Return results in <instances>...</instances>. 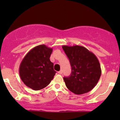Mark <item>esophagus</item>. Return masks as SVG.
I'll return each instance as SVG.
<instances>
[{"mask_svg":"<svg viewBox=\"0 0 120 120\" xmlns=\"http://www.w3.org/2000/svg\"><path fill=\"white\" fill-rule=\"evenodd\" d=\"M58 73L60 74H61L62 73H63V71H62V70H61V71H58Z\"/></svg>","mask_w":120,"mask_h":120,"instance_id":"34e87169","label":"esophagus"}]
</instances>
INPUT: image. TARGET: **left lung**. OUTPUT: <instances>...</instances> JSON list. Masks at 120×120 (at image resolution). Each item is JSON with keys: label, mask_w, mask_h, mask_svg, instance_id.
<instances>
[{"label": "left lung", "mask_w": 120, "mask_h": 120, "mask_svg": "<svg viewBox=\"0 0 120 120\" xmlns=\"http://www.w3.org/2000/svg\"><path fill=\"white\" fill-rule=\"evenodd\" d=\"M71 67V75L64 77L67 87L75 94L89 92L96 86L101 73L96 56L83 46H63Z\"/></svg>", "instance_id": "1"}]
</instances>
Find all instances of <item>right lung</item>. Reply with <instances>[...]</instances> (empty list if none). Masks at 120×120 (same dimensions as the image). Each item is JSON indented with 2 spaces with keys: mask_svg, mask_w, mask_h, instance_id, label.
I'll return each instance as SVG.
<instances>
[{
  "mask_svg": "<svg viewBox=\"0 0 120 120\" xmlns=\"http://www.w3.org/2000/svg\"><path fill=\"white\" fill-rule=\"evenodd\" d=\"M52 48L45 45L37 46L26 55L19 67V74L26 86L34 90H39L49 85L56 71L50 61Z\"/></svg>",
  "mask_w": 120,
  "mask_h": 120,
  "instance_id": "add662e5",
  "label": "right lung"
}]
</instances>
